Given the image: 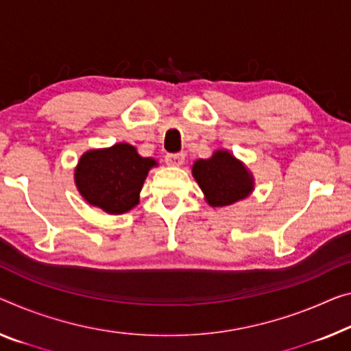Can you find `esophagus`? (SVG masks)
I'll return each instance as SVG.
<instances>
[{
	"label": "esophagus",
	"mask_w": 351,
	"mask_h": 351,
	"mask_svg": "<svg viewBox=\"0 0 351 351\" xmlns=\"http://www.w3.org/2000/svg\"><path fill=\"white\" fill-rule=\"evenodd\" d=\"M166 163L169 166H182L185 163V155L183 154H169L166 155Z\"/></svg>",
	"instance_id": "obj_1"
}]
</instances>
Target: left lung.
Segmentation results:
<instances>
[{"label": "left lung", "mask_w": 351, "mask_h": 351, "mask_svg": "<svg viewBox=\"0 0 351 351\" xmlns=\"http://www.w3.org/2000/svg\"><path fill=\"white\" fill-rule=\"evenodd\" d=\"M193 177L210 207H226L243 201L254 191V176L229 150L218 149L206 160H196Z\"/></svg>", "instance_id": "obj_1"}]
</instances>
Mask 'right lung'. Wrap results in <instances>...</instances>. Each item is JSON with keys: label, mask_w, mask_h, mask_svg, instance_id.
<instances>
[{"label": "right lung", "mask_w": 351, "mask_h": 351, "mask_svg": "<svg viewBox=\"0 0 351 351\" xmlns=\"http://www.w3.org/2000/svg\"><path fill=\"white\" fill-rule=\"evenodd\" d=\"M157 160L141 157L134 145L117 143L111 147L84 152L75 168V185L89 206L110 215L130 212Z\"/></svg>", "instance_id": "right-lung-1"}]
</instances>
